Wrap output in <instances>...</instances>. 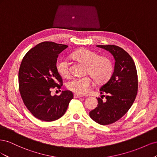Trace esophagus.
I'll return each instance as SVG.
<instances>
[{
	"label": "esophagus",
	"mask_w": 157,
	"mask_h": 157,
	"mask_svg": "<svg viewBox=\"0 0 157 157\" xmlns=\"http://www.w3.org/2000/svg\"><path fill=\"white\" fill-rule=\"evenodd\" d=\"M82 96L81 95H79L78 94H74V98H81Z\"/></svg>",
	"instance_id": "esophagus-1"
}]
</instances>
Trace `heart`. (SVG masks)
<instances>
[{"instance_id":"b5f03b06","label":"heart","mask_w":157,"mask_h":157,"mask_svg":"<svg viewBox=\"0 0 157 157\" xmlns=\"http://www.w3.org/2000/svg\"><path fill=\"white\" fill-rule=\"evenodd\" d=\"M73 56L78 61L86 65V73L92 76L98 82H103L111 77L113 71L111 61L105 56H99L94 51L88 49H80L73 53ZM57 71L63 78L70 76L69 62L67 58L57 61ZM92 86V80L90 77L75 78L67 84L71 91L79 95L88 94Z\"/></svg>"}]
</instances>
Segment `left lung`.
I'll list each match as a JSON object with an SVG mask.
<instances>
[{
	"label": "left lung",
	"mask_w": 157,
	"mask_h": 157,
	"mask_svg": "<svg viewBox=\"0 0 157 157\" xmlns=\"http://www.w3.org/2000/svg\"><path fill=\"white\" fill-rule=\"evenodd\" d=\"M97 46L111 52L115 63L111 78L99 90L101 94H106L105 101L97 98L98 107L89 115L98 124L108 125L119 120L132 105L137 94L138 79L134 61L124 50L111 44Z\"/></svg>",
	"instance_id": "left-lung-1"
}]
</instances>
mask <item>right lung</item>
<instances>
[{
  "mask_svg": "<svg viewBox=\"0 0 157 157\" xmlns=\"http://www.w3.org/2000/svg\"><path fill=\"white\" fill-rule=\"evenodd\" d=\"M68 46L54 42H42L23 57L19 69V90L25 105L32 115L42 121L59 119L65 113L73 92L62 91L52 96V90L63 86L57 71V58Z\"/></svg>",
  "mask_w": 157,
  "mask_h": 157,
  "instance_id": "add662e5",
  "label": "right lung"
}]
</instances>
